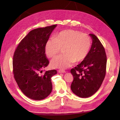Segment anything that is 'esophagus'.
Instances as JSON below:
<instances>
[{"label":"esophagus","mask_w":120,"mask_h":120,"mask_svg":"<svg viewBox=\"0 0 120 120\" xmlns=\"http://www.w3.org/2000/svg\"><path fill=\"white\" fill-rule=\"evenodd\" d=\"M59 72H60V73H64V72H66V71L64 70H59Z\"/></svg>","instance_id":"1"}]
</instances>
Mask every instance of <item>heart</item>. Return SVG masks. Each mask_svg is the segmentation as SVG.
I'll list each match as a JSON object with an SVG mask.
<instances>
[{"label":"heart","mask_w":120,"mask_h":120,"mask_svg":"<svg viewBox=\"0 0 120 120\" xmlns=\"http://www.w3.org/2000/svg\"><path fill=\"white\" fill-rule=\"evenodd\" d=\"M92 46V40L89 35L73 30H65L56 34L55 38H49L45 45L46 56L52 58L56 56L63 48L62 55L53 59V68H66L75 62L84 60L88 56Z\"/></svg>","instance_id":"heart-1"}]
</instances>
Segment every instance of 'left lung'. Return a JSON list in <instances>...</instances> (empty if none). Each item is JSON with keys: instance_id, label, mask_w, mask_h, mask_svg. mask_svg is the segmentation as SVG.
I'll return each mask as SVG.
<instances>
[{"instance_id": "8db88e82", "label": "left lung", "mask_w": 120, "mask_h": 120, "mask_svg": "<svg viewBox=\"0 0 120 120\" xmlns=\"http://www.w3.org/2000/svg\"><path fill=\"white\" fill-rule=\"evenodd\" d=\"M89 35L93 43L88 56L71 70L74 77L71 90L81 98H88L96 93L106 73L107 56L104 47L95 34Z\"/></svg>"}]
</instances>
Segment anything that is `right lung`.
I'll use <instances>...</instances> for the list:
<instances>
[{
  "label": "right lung",
  "instance_id": "1",
  "mask_svg": "<svg viewBox=\"0 0 120 120\" xmlns=\"http://www.w3.org/2000/svg\"><path fill=\"white\" fill-rule=\"evenodd\" d=\"M56 24L31 30L21 40L13 56L14 79L24 95L34 100L45 99L51 93V78L56 70L42 69L49 64L45 53V45Z\"/></svg>",
  "mask_w": 120,
  "mask_h": 120
}]
</instances>
